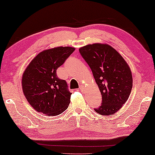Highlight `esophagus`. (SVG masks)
<instances>
[{"label":"esophagus","instance_id":"obj_1","mask_svg":"<svg viewBox=\"0 0 155 155\" xmlns=\"http://www.w3.org/2000/svg\"><path fill=\"white\" fill-rule=\"evenodd\" d=\"M79 88H80V91H83V87H82V85H81V86H80V87H79Z\"/></svg>","mask_w":155,"mask_h":155}]
</instances>
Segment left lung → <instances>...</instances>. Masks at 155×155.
Returning <instances> with one entry per match:
<instances>
[{
	"label": "left lung",
	"instance_id": "8db88e82",
	"mask_svg": "<svg viewBox=\"0 0 155 155\" xmlns=\"http://www.w3.org/2000/svg\"><path fill=\"white\" fill-rule=\"evenodd\" d=\"M92 71L102 101L94 108L101 115L115 114L122 107L133 88L131 71L122 56L108 45L95 43L79 49Z\"/></svg>",
	"mask_w": 155,
	"mask_h": 155
}]
</instances>
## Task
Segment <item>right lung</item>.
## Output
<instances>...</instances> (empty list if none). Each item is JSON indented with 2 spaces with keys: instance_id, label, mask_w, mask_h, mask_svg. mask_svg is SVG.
Wrapping results in <instances>:
<instances>
[{
  "instance_id": "obj_1",
  "label": "right lung",
  "mask_w": 155,
  "mask_h": 155,
  "mask_svg": "<svg viewBox=\"0 0 155 155\" xmlns=\"http://www.w3.org/2000/svg\"><path fill=\"white\" fill-rule=\"evenodd\" d=\"M75 51L70 47L47 49L38 54L22 75L23 93L35 110L45 115H60L68 108L71 93L67 83L58 78L56 70Z\"/></svg>"
}]
</instances>
